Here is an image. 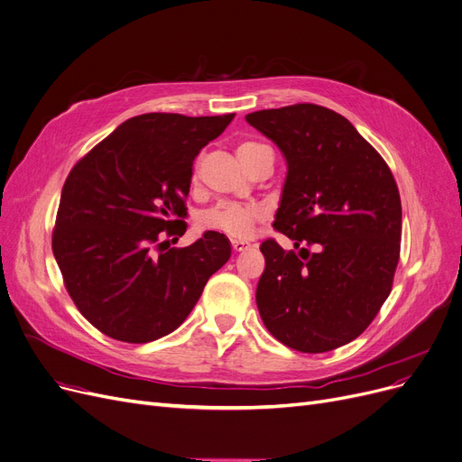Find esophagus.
I'll return each instance as SVG.
<instances>
[{"label": "esophagus", "mask_w": 462, "mask_h": 462, "mask_svg": "<svg viewBox=\"0 0 462 462\" xmlns=\"http://www.w3.org/2000/svg\"><path fill=\"white\" fill-rule=\"evenodd\" d=\"M232 249L236 253H244V251L251 249V244L245 242V239H232Z\"/></svg>", "instance_id": "34e87169"}]
</instances>
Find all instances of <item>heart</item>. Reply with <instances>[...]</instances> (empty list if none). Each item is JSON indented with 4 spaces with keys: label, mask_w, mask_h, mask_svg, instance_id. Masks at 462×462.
Returning a JSON list of instances; mask_svg holds the SVG:
<instances>
[{
    "label": "heart",
    "mask_w": 462,
    "mask_h": 462,
    "mask_svg": "<svg viewBox=\"0 0 462 462\" xmlns=\"http://www.w3.org/2000/svg\"><path fill=\"white\" fill-rule=\"evenodd\" d=\"M260 149H264V145L254 142H244L237 147V156L244 164ZM260 220H263V213H260L256 206L220 202L199 215V226L206 230L220 232L234 239H249L254 236Z\"/></svg>",
    "instance_id": "heart-1"
}]
</instances>
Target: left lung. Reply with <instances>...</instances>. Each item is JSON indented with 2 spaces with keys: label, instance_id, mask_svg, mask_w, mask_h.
Wrapping results in <instances>:
<instances>
[{
  "label": "left lung",
  "instance_id": "left-lung-1",
  "mask_svg": "<svg viewBox=\"0 0 462 462\" xmlns=\"http://www.w3.org/2000/svg\"><path fill=\"white\" fill-rule=\"evenodd\" d=\"M287 160L273 228L294 242L260 245L256 306L291 349L325 353L363 334L391 294L402 206L381 154L342 115L315 104L249 113ZM311 246L314 251L310 252Z\"/></svg>",
  "mask_w": 462,
  "mask_h": 462
}]
</instances>
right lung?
I'll list each match as a JSON object with an SVG mask.
<instances>
[{"label":"right lung","mask_w":462,"mask_h":462,"mask_svg":"<svg viewBox=\"0 0 462 462\" xmlns=\"http://www.w3.org/2000/svg\"><path fill=\"white\" fill-rule=\"evenodd\" d=\"M234 113H147L120 125L69 171L52 253L77 310L99 332L147 344L189 317L230 258L225 234L170 247L187 230L192 162Z\"/></svg>","instance_id":"add662e5"}]
</instances>
